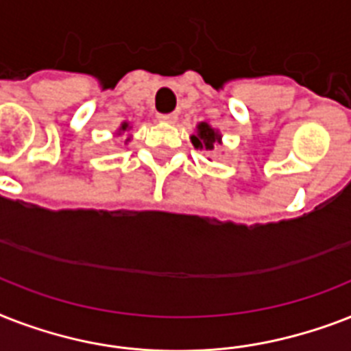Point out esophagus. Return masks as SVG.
<instances>
[{"mask_svg": "<svg viewBox=\"0 0 351 351\" xmlns=\"http://www.w3.org/2000/svg\"><path fill=\"white\" fill-rule=\"evenodd\" d=\"M160 121H164V123H176V120H178V114H175V112H167V114H158Z\"/></svg>", "mask_w": 351, "mask_h": 351, "instance_id": "obj_1", "label": "esophagus"}]
</instances>
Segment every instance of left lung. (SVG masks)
Returning a JSON list of instances; mask_svg holds the SVG:
<instances>
[{
	"mask_svg": "<svg viewBox=\"0 0 351 351\" xmlns=\"http://www.w3.org/2000/svg\"><path fill=\"white\" fill-rule=\"evenodd\" d=\"M193 145L197 149H206V151H213L215 143L222 142V136H220L219 131H215L213 127L206 123V121H200L197 125V134L191 136Z\"/></svg>",
	"mask_w": 351,
	"mask_h": 351,
	"instance_id": "left-lung-1",
	"label": "left lung"
}]
</instances>
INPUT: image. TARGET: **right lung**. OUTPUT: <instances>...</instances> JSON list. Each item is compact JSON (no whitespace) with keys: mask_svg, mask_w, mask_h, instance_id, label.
Returning a JSON list of instances; mask_svg holds the SVG:
<instances>
[{"mask_svg":"<svg viewBox=\"0 0 351 351\" xmlns=\"http://www.w3.org/2000/svg\"><path fill=\"white\" fill-rule=\"evenodd\" d=\"M127 129H131V127H129V123H127V121H123V123L120 125V129H118V134H120V132H123V131H127Z\"/></svg>","mask_w":351,"mask_h":351,"instance_id":"obj_1","label":"right lung"}]
</instances>
